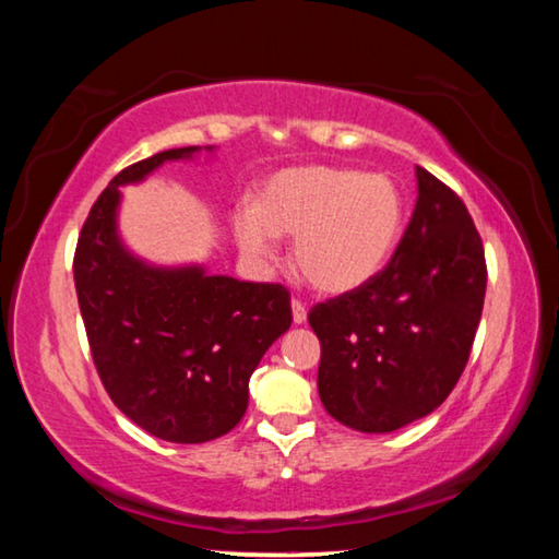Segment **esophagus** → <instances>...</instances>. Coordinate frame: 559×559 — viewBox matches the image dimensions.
<instances>
[{"label":"esophagus","instance_id":"34e87169","mask_svg":"<svg viewBox=\"0 0 559 559\" xmlns=\"http://www.w3.org/2000/svg\"><path fill=\"white\" fill-rule=\"evenodd\" d=\"M290 308H293V323H296V325H302V323H306V318H308V308H306V302L298 300V298H293Z\"/></svg>","mask_w":559,"mask_h":559}]
</instances>
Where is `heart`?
Listing matches in <instances>:
<instances>
[{"mask_svg": "<svg viewBox=\"0 0 559 559\" xmlns=\"http://www.w3.org/2000/svg\"><path fill=\"white\" fill-rule=\"evenodd\" d=\"M402 219V194L390 177L300 165L271 175L253 212L236 214L234 229L253 259L271 257L273 236H296L290 259L300 278L325 296H343L382 271Z\"/></svg>", "mask_w": 559, "mask_h": 559, "instance_id": "1", "label": "heart"}]
</instances>
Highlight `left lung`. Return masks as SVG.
<instances>
[{
    "label": "left lung",
    "mask_w": 559,
    "mask_h": 559,
    "mask_svg": "<svg viewBox=\"0 0 559 559\" xmlns=\"http://www.w3.org/2000/svg\"><path fill=\"white\" fill-rule=\"evenodd\" d=\"M416 179L412 222L386 266L308 313L320 402L365 433L402 429L447 400L484 313L486 253L466 204L424 167Z\"/></svg>",
    "instance_id": "obj_1"
}]
</instances>
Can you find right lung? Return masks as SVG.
I'll list each match as a JSON object with an SVG mask.
<instances>
[{"label": "right lung", "mask_w": 559, "mask_h": 559, "mask_svg": "<svg viewBox=\"0 0 559 559\" xmlns=\"http://www.w3.org/2000/svg\"><path fill=\"white\" fill-rule=\"evenodd\" d=\"M165 150L110 179L83 222L73 281L93 365L112 404L157 439L204 443L231 431L249 406V377L293 323L281 283L206 276L202 269H150L116 234L120 185L138 182Z\"/></svg>", "instance_id": "add662e5"}]
</instances>
